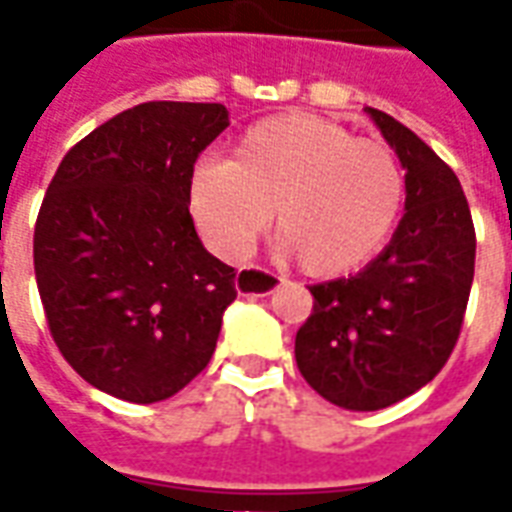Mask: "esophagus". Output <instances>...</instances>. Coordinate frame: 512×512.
Masks as SVG:
<instances>
[{
  "label": "esophagus",
  "instance_id": "1",
  "mask_svg": "<svg viewBox=\"0 0 512 512\" xmlns=\"http://www.w3.org/2000/svg\"><path fill=\"white\" fill-rule=\"evenodd\" d=\"M279 282H282V277L271 274L266 268H244V271H238V277H235V290L244 293V296H249V293L266 296V293H271V290L277 288Z\"/></svg>",
  "mask_w": 512,
  "mask_h": 512
}]
</instances>
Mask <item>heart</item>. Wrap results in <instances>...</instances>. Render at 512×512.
I'll return each mask as SVG.
<instances>
[{"label":"heart","mask_w":512,"mask_h":512,"mask_svg":"<svg viewBox=\"0 0 512 512\" xmlns=\"http://www.w3.org/2000/svg\"><path fill=\"white\" fill-rule=\"evenodd\" d=\"M406 197L395 150L318 115L246 128L233 161L191 172L189 208L222 257H244L277 211V233L312 277L354 271L384 246Z\"/></svg>","instance_id":"heart-1"}]
</instances>
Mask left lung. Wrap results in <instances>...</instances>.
Masks as SVG:
<instances>
[{"mask_svg":"<svg viewBox=\"0 0 512 512\" xmlns=\"http://www.w3.org/2000/svg\"><path fill=\"white\" fill-rule=\"evenodd\" d=\"M367 112L406 167V213L365 271L310 285L296 334L304 381L351 411L392 406L439 376L461 337L477 246L458 175L395 117Z\"/></svg>","mask_w":512,"mask_h":512,"instance_id":"obj_1","label":"left lung"}]
</instances>
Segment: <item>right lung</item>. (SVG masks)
I'll return each mask as SVG.
<instances>
[{"label": "right lung", "instance_id": "1", "mask_svg": "<svg viewBox=\"0 0 512 512\" xmlns=\"http://www.w3.org/2000/svg\"><path fill=\"white\" fill-rule=\"evenodd\" d=\"M230 126L222 104L147 101L65 153L35 222V279L54 343L128 403L167 400L211 362L235 268L194 230V161Z\"/></svg>", "mask_w": 512, "mask_h": 512}]
</instances>
